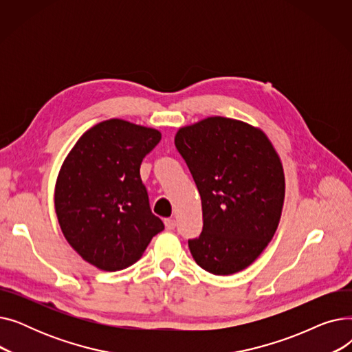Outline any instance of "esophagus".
<instances>
[{"label": "esophagus", "mask_w": 352, "mask_h": 352, "mask_svg": "<svg viewBox=\"0 0 352 352\" xmlns=\"http://www.w3.org/2000/svg\"><path fill=\"white\" fill-rule=\"evenodd\" d=\"M164 224H165V228L168 231H173L175 227H177V221L174 218H165L164 219Z\"/></svg>", "instance_id": "esophagus-1"}]
</instances>
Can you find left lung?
I'll return each mask as SVG.
<instances>
[{"mask_svg":"<svg viewBox=\"0 0 352 352\" xmlns=\"http://www.w3.org/2000/svg\"><path fill=\"white\" fill-rule=\"evenodd\" d=\"M174 141L201 195L204 226L188 241L192 258L214 275L245 270L280 224L285 177L278 153L261 128L226 117L182 126Z\"/></svg>","mask_w":352,"mask_h":352,"instance_id":"left-lung-1","label":"left lung"}]
</instances>
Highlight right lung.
Segmentation results:
<instances>
[{"mask_svg": "<svg viewBox=\"0 0 352 352\" xmlns=\"http://www.w3.org/2000/svg\"><path fill=\"white\" fill-rule=\"evenodd\" d=\"M160 140L155 128L111 118L85 131L65 157L55 182V214L68 244L91 265H133L164 230L140 177L142 158Z\"/></svg>", "mask_w": 352, "mask_h": 352, "instance_id": "obj_1", "label": "right lung"}]
</instances>
